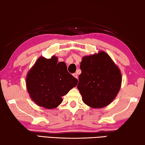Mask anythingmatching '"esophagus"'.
<instances>
[{
	"label": "esophagus",
	"mask_w": 145,
	"mask_h": 145,
	"mask_svg": "<svg viewBox=\"0 0 145 145\" xmlns=\"http://www.w3.org/2000/svg\"><path fill=\"white\" fill-rule=\"evenodd\" d=\"M73 76L75 78H77V77H78L77 73H73Z\"/></svg>",
	"instance_id": "34e87169"
}]
</instances>
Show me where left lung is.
I'll list each match as a JSON object with an SVG mask.
<instances>
[{
    "mask_svg": "<svg viewBox=\"0 0 145 145\" xmlns=\"http://www.w3.org/2000/svg\"><path fill=\"white\" fill-rule=\"evenodd\" d=\"M80 68L77 88L82 99L93 108L110 105L118 95L121 86L120 69L104 51L84 56Z\"/></svg>",
    "mask_w": 145,
    "mask_h": 145,
    "instance_id": "8db88e82",
    "label": "left lung"
}]
</instances>
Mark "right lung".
Instances as JSON below:
<instances>
[{
    "instance_id": "right-lung-1",
    "label": "right lung",
    "mask_w": 145,
    "mask_h": 145,
    "mask_svg": "<svg viewBox=\"0 0 145 145\" xmlns=\"http://www.w3.org/2000/svg\"><path fill=\"white\" fill-rule=\"evenodd\" d=\"M76 78L69 73L64 62L57 57L40 56L27 73L26 84L31 100L46 109L56 108L63 102L62 97L77 86Z\"/></svg>"
}]
</instances>
